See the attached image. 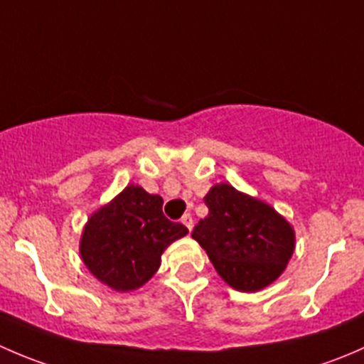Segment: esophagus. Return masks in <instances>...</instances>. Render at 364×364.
Returning a JSON list of instances; mask_svg holds the SVG:
<instances>
[{
  "instance_id": "esophagus-1",
  "label": "esophagus",
  "mask_w": 364,
  "mask_h": 364,
  "mask_svg": "<svg viewBox=\"0 0 364 364\" xmlns=\"http://www.w3.org/2000/svg\"><path fill=\"white\" fill-rule=\"evenodd\" d=\"M181 223L186 227V229L192 230V227H193V218H192V215H190V213H186V215L181 218Z\"/></svg>"
}]
</instances>
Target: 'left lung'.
I'll return each mask as SVG.
<instances>
[{"instance_id":"8db88e82","label":"left lung","mask_w":364,"mask_h":364,"mask_svg":"<svg viewBox=\"0 0 364 364\" xmlns=\"http://www.w3.org/2000/svg\"><path fill=\"white\" fill-rule=\"evenodd\" d=\"M204 203L209 213L192 237L208 253L216 273L241 292L273 284L294 253L291 223L269 204L227 183L213 186Z\"/></svg>"}]
</instances>
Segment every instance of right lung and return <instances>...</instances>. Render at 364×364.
I'll return each mask as SVG.
<instances>
[{
    "label": "right lung",
    "instance_id": "obj_1",
    "mask_svg": "<svg viewBox=\"0 0 364 364\" xmlns=\"http://www.w3.org/2000/svg\"><path fill=\"white\" fill-rule=\"evenodd\" d=\"M164 199L139 185L90 216L80 237V257L97 280L117 292L142 287L159 271L161 253L186 236L183 223L165 218Z\"/></svg>",
    "mask_w": 364,
    "mask_h": 364
}]
</instances>
